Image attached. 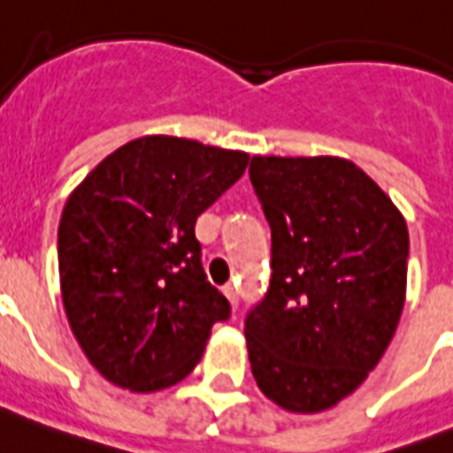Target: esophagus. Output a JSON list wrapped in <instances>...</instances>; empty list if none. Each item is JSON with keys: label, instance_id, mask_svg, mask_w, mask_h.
Masks as SVG:
<instances>
[{"label": "esophagus", "instance_id": "34e87169", "mask_svg": "<svg viewBox=\"0 0 453 453\" xmlns=\"http://www.w3.org/2000/svg\"><path fill=\"white\" fill-rule=\"evenodd\" d=\"M224 296L229 298V303H231V308H238V289H235L234 285H229V287H224Z\"/></svg>", "mask_w": 453, "mask_h": 453}]
</instances>
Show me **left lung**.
I'll return each mask as SVG.
<instances>
[{"mask_svg":"<svg viewBox=\"0 0 453 453\" xmlns=\"http://www.w3.org/2000/svg\"><path fill=\"white\" fill-rule=\"evenodd\" d=\"M273 275L245 319L252 375L275 405L315 414L354 394L401 321L407 224L342 157H252Z\"/></svg>","mask_w":453,"mask_h":453,"instance_id":"obj_1","label":"left lung"}]
</instances>
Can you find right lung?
I'll return each instance as SVG.
<instances>
[{"label": "right lung", "instance_id": "obj_1", "mask_svg": "<svg viewBox=\"0 0 453 453\" xmlns=\"http://www.w3.org/2000/svg\"><path fill=\"white\" fill-rule=\"evenodd\" d=\"M248 162V152L155 134L111 152L69 194L58 229L62 303L89 364L115 387L178 384L229 317L194 226Z\"/></svg>", "mask_w": 453, "mask_h": 453}]
</instances>
